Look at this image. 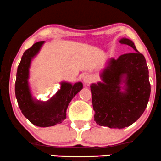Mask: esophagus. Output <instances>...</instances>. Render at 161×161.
Returning <instances> with one entry per match:
<instances>
[{"label":"esophagus","mask_w":161,"mask_h":161,"mask_svg":"<svg viewBox=\"0 0 161 161\" xmlns=\"http://www.w3.org/2000/svg\"><path fill=\"white\" fill-rule=\"evenodd\" d=\"M92 82V77L91 75H85L83 78V82L85 84L87 85V86H89V85Z\"/></svg>","instance_id":"34e87169"}]
</instances>
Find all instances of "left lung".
<instances>
[{"instance_id":"8db88e82","label":"left lung","mask_w":161,"mask_h":161,"mask_svg":"<svg viewBox=\"0 0 161 161\" xmlns=\"http://www.w3.org/2000/svg\"><path fill=\"white\" fill-rule=\"evenodd\" d=\"M119 43L130 46L135 52L108 59L100 74L102 82L90 88L95 122L121 129L131 125L144 113L151 85L145 58L133 41L121 38Z\"/></svg>"}]
</instances>
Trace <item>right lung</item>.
I'll return each mask as SVG.
<instances>
[{
	"label": "right lung",
	"mask_w": 161,
	"mask_h": 161,
	"mask_svg": "<svg viewBox=\"0 0 161 161\" xmlns=\"http://www.w3.org/2000/svg\"><path fill=\"white\" fill-rule=\"evenodd\" d=\"M44 43V41L37 42L24 53L17 68L15 95L23 114L33 125L47 128L60 124L66 119L69 104L82 89L83 86L80 82L74 85L62 82L60 89L49 100L43 102L33 98L28 82L30 67L32 59L38 54Z\"/></svg>",
	"instance_id": "right-lung-1"
}]
</instances>
